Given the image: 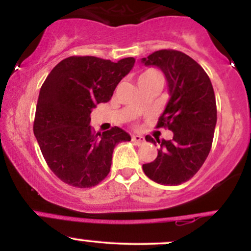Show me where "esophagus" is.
Masks as SVG:
<instances>
[{
  "instance_id": "obj_1",
  "label": "esophagus",
  "mask_w": 251,
  "mask_h": 251,
  "mask_svg": "<svg viewBox=\"0 0 251 251\" xmlns=\"http://www.w3.org/2000/svg\"><path fill=\"white\" fill-rule=\"evenodd\" d=\"M132 142H133L135 145H142V144L145 142V139H144V137H142V135L134 134L132 135Z\"/></svg>"
}]
</instances>
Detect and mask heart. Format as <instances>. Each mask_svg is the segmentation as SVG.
I'll use <instances>...</instances> for the list:
<instances>
[{"mask_svg": "<svg viewBox=\"0 0 251 251\" xmlns=\"http://www.w3.org/2000/svg\"><path fill=\"white\" fill-rule=\"evenodd\" d=\"M153 76H159V74L153 70H148V71H144L142 74H140L139 77H138V82L143 81V80L150 79V77H153Z\"/></svg>", "mask_w": 251, "mask_h": 251, "instance_id": "obj_1", "label": "heart"}]
</instances>
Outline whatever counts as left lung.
<instances>
[{"instance_id":"left-lung-1","label":"left lung","mask_w":251,"mask_h":251,"mask_svg":"<svg viewBox=\"0 0 251 251\" xmlns=\"http://www.w3.org/2000/svg\"><path fill=\"white\" fill-rule=\"evenodd\" d=\"M142 62L165 74L170 99L155 127L174 132L171 140L146 135V142L160 148L157 158L144 164L143 170L155 183L179 185L197 174L211 150L217 122L214 88L201 66L179 50H157Z\"/></svg>"}]
</instances>
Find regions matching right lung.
<instances>
[{
  "mask_svg": "<svg viewBox=\"0 0 251 251\" xmlns=\"http://www.w3.org/2000/svg\"><path fill=\"white\" fill-rule=\"evenodd\" d=\"M134 57L118 62L96 56H70L48 74L37 99L34 134L46 163L59 179L92 188L109 174L117 144L131 137L120 127L96 132L91 112L111 100Z\"/></svg>",
  "mask_w": 251,
  "mask_h": 251,
  "instance_id": "obj_1",
  "label": "right lung"
}]
</instances>
